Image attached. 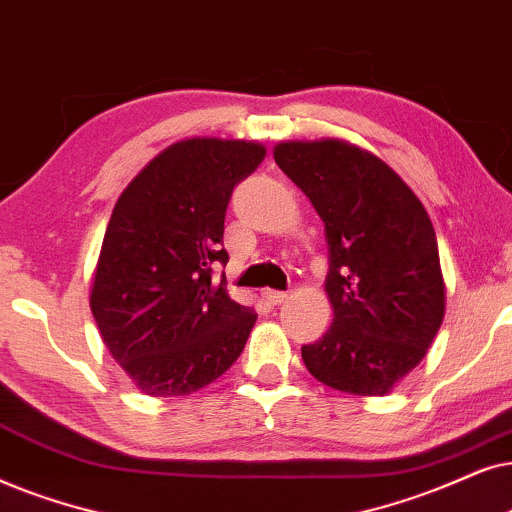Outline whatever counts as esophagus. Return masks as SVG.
<instances>
[{
	"label": "esophagus",
	"mask_w": 512,
	"mask_h": 512,
	"mask_svg": "<svg viewBox=\"0 0 512 512\" xmlns=\"http://www.w3.org/2000/svg\"><path fill=\"white\" fill-rule=\"evenodd\" d=\"M262 297L267 299L269 304H283L285 299H288V292H281V290H264Z\"/></svg>",
	"instance_id": "34e87169"
}]
</instances>
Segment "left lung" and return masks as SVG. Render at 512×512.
<instances>
[{
  "instance_id": "obj_1",
  "label": "left lung",
  "mask_w": 512,
  "mask_h": 512,
  "mask_svg": "<svg viewBox=\"0 0 512 512\" xmlns=\"http://www.w3.org/2000/svg\"><path fill=\"white\" fill-rule=\"evenodd\" d=\"M274 159L325 224L335 318L302 346L306 370L337 391L384 395L424 360L445 318L431 217L403 177L351 142H278Z\"/></svg>"
}]
</instances>
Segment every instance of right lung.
<instances>
[{
  "label": "right lung",
  "mask_w": 512,
  "mask_h": 512,
  "mask_svg": "<svg viewBox=\"0 0 512 512\" xmlns=\"http://www.w3.org/2000/svg\"><path fill=\"white\" fill-rule=\"evenodd\" d=\"M260 142L189 138L128 182L93 271L91 311L112 358L154 398L189 395L241 356L257 313L213 281L231 192L255 173Z\"/></svg>",
  "instance_id": "obj_1"
}]
</instances>
